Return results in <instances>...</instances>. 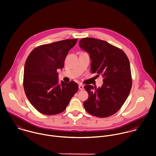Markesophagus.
<instances>
[{"instance_id":"obj_1","label":"esophagus","mask_w":156,"mask_h":156,"mask_svg":"<svg viewBox=\"0 0 156 156\" xmlns=\"http://www.w3.org/2000/svg\"><path fill=\"white\" fill-rule=\"evenodd\" d=\"M79 88L80 90H83V89H84V87H83V85H82V84H79Z\"/></svg>"}]
</instances>
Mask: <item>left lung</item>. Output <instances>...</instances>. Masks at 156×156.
<instances>
[{
    "label": "left lung",
    "instance_id": "8db88e82",
    "mask_svg": "<svg viewBox=\"0 0 156 156\" xmlns=\"http://www.w3.org/2000/svg\"><path fill=\"white\" fill-rule=\"evenodd\" d=\"M79 43L89 54L92 73L103 77L100 88L84 87L89 95L83 103L85 109L95 116L109 117L121 109L132 88L129 60L121 48L103 40L84 38Z\"/></svg>",
    "mask_w": 156,
    "mask_h": 156
}]
</instances>
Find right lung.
Instances as JSON below:
<instances>
[{
	"mask_svg": "<svg viewBox=\"0 0 156 156\" xmlns=\"http://www.w3.org/2000/svg\"><path fill=\"white\" fill-rule=\"evenodd\" d=\"M77 38L40 45L29 55L24 65L23 87L31 105L39 112L52 115L64 111L79 89L71 81L58 83V69H62L69 50Z\"/></svg>",
	"mask_w": 156,
	"mask_h": 156,
	"instance_id": "right-lung-1",
	"label": "right lung"
}]
</instances>
